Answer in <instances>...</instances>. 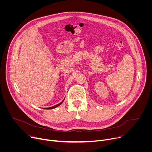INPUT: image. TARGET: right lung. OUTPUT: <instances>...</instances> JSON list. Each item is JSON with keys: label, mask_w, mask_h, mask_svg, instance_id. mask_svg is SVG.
I'll list each match as a JSON object with an SVG mask.
<instances>
[{"label": "right lung", "mask_w": 152, "mask_h": 152, "mask_svg": "<svg viewBox=\"0 0 152 152\" xmlns=\"http://www.w3.org/2000/svg\"><path fill=\"white\" fill-rule=\"evenodd\" d=\"M64 99L60 103H59V104H56V105H55V106H52V107H46V108H45V110H51V109H53V108H55V107H56L57 106H59L63 102H64Z\"/></svg>", "instance_id": "right-lung-1"}]
</instances>
